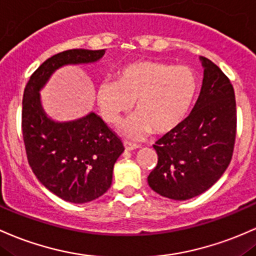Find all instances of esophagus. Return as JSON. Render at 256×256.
<instances>
[{"label":"esophagus","mask_w":256,"mask_h":256,"mask_svg":"<svg viewBox=\"0 0 256 256\" xmlns=\"http://www.w3.org/2000/svg\"><path fill=\"white\" fill-rule=\"evenodd\" d=\"M124 147H125V150H136V148H138V146L130 142H124Z\"/></svg>","instance_id":"esophagus-1"}]
</instances>
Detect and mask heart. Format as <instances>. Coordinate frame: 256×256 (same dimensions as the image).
I'll list each match as a JSON object with an SVG mask.
<instances>
[{
    "label": "heart",
    "mask_w": 256,
    "mask_h": 256,
    "mask_svg": "<svg viewBox=\"0 0 256 256\" xmlns=\"http://www.w3.org/2000/svg\"><path fill=\"white\" fill-rule=\"evenodd\" d=\"M199 88L192 68L143 60L124 66L116 81L104 80L97 88V103L106 122L116 124L134 103L137 114L122 124L128 138L165 134L186 119Z\"/></svg>",
    "instance_id": "1"
}]
</instances>
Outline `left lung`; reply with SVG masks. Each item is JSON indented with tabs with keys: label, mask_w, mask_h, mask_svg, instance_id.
Wrapping results in <instances>:
<instances>
[{
	"label": "left lung",
	"mask_w": 256,
	"mask_h": 256,
	"mask_svg": "<svg viewBox=\"0 0 256 256\" xmlns=\"http://www.w3.org/2000/svg\"><path fill=\"white\" fill-rule=\"evenodd\" d=\"M200 62L203 85L192 112L153 146L158 164L148 184L174 200H187L209 190L226 171L234 148V90L216 64L206 57Z\"/></svg>",
	"instance_id": "1"
}]
</instances>
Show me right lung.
<instances>
[{
    "instance_id": "obj_1",
    "label": "right lung",
    "mask_w": 256,
    "mask_h": 256,
    "mask_svg": "<svg viewBox=\"0 0 256 256\" xmlns=\"http://www.w3.org/2000/svg\"><path fill=\"white\" fill-rule=\"evenodd\" d=\"M104 53L69 50L52 56L34 72L24 90L22 130L28 162L47 190L70 203H87L104 194L124 146L96 113L66 122L50 119L40 91L60 66L94 63Z\"/></svg>"
}]
</instances>
